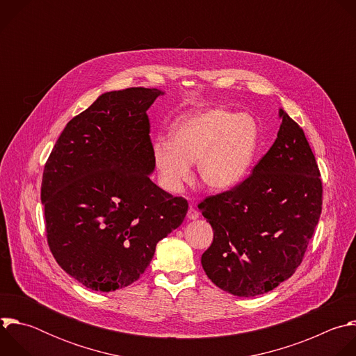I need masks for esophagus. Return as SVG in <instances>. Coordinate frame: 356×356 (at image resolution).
<instances>
[{"instance_id":"34e87169","label":"esophagus","mask_w":356,"mask_h":356,"mask_svg":"<svg viewBox=\"0 0 356 356\" xmlns=\"http://www.w3.org/2000/svg\"><path fill=\"white\" fill-rule=\"evenodd\" d=\"M198 216H200V213L195 210V209H193V207H190L188 209V211H187V220H197L198 218Z\"/></svg>"}]
</instances>
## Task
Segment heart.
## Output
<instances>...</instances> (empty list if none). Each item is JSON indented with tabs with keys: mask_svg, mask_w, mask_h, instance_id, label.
<instances>
[{
	"mask_svg": "<svg viewBox=\"0 0 356 356\" xmlns=\"http://www.w3.org/2000/svg\"><path fill=\"white\" fill-rule=\"evenodd\" d=\"M259 147V128L248 114L211 108L176 121L170 140L156 139L152 146L161 186L179 193L197 163L201 183L213 191L239 184L249 173Z\"/></svg>",
	"mask_w": 356,
	"mask_h": 356,
	"instance_id": "heart-1",
	"label": "heart"
}]
</instances>
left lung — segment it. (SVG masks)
Here are the masks:
<instances>
[{
    "mask_svg": "<svg viewBox=\"0 0 356 356\" xmlns=\"http://www.w3.org/2000/svg\"><path fill=\"white\" fill-rule=\"evenodd\" d=\"M277 138L252 175L198 204L214 231L201 255L220 289L253 297L287 280L318 224L323 183L302 129L282 108Z\"/></svg>",
    "mask_w": 356,
    "mask_h": 356,
    "instance_id": "left-lung-1",
    "label": "left lung"
}]
</instances>
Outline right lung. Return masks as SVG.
<instances>
[{
  "mask_svg": "<svg viewBox=\"0 0 356 356\" xmlns=\"http://www.w3.org/2000/svg\"><path fill=\"white\" fill-rule=\"evenodd\" d=\"M163 94L143 87L101 94L67 122L44 165L49 248L87 289L114 291L138 280L156 243L187 214V200L149 177L155 163L146 111Z\"/></svg>",
  "mask_w": 356,
  "mask_h": 356,
  "instance_id": "1",
  "label": "right lung"
}]
</instances>
